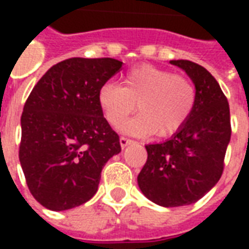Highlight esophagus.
Segmentation results:
<instances>
[{
    "label": "esophagus",
    "instance_id": "obj_1",
    "mask_svg": "<svg viewBox=\"0 0 249 249\" xmlns=\"http://www.w3.org/2000/svg\"><path fill=\"white\" fill-rule=\"evenodd\" d=\"M132 144V140L129 139H126V137H120V145L121 148H125V146H128Z\"/></svg>",
    "mask_w": 249,
    "mask_h": 249
}]
</instances>
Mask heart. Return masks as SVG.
<instances>
[{"label":"heart","mask_w":249,"mask_h":249,"mask_svg":"<svg viewBox=\"0 0 249 249\" xmlns=\"http://www.w3.org/2000/svg\"><path fill=\"white\" fill-rule=\"evenodd\" d=\"M196 103V89L188 77L159 66L139 65L126 71L123 87L108 82L98 92V105L113 128L136 110L140 116L124 126L126 133L167 137L187 124Z\"/></svg>","instance_id":"heart-1"}]
</instances>
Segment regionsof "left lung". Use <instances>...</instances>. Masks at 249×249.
Returning a JSON list of instances; mask_svg holds the SVG:
<instances>
[{"label": "left lung", "mask_w": 249, "mask_h": 249, "mask_svg": "<svg viewBox=\"0 0 249 249\" xmlns=\"http://www.w3.org/2000/svg\"><path fill=\"white\" fill-rule=\"evenodd\" d=\"M171 64L181 68L195 84V108L171 139L145 145L148 159L137 176L145 197L168 208L196 203L216 185L231 140L230 105L219 82L192 61Z\"/></svg>", "instance_id": "left-lung-1"}]
</instances>
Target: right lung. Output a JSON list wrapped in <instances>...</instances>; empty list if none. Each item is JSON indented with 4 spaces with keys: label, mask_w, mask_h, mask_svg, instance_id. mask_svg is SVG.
I'll return each mask as SVG.
<instances>
[{
    "label": "right lung",
    "mask_w": 249,
    "mask_h": 249,
    "mask_svg": "<svg viewBox=\"0 0 249 249\" xmlns=\"http://www.w3.org/2000/svg\"><path fill=\"white\" fill-rule=\"evenodd\" d=\"M121 66L114 58H69L52 66L26 100L19 162L30 193L45 208L87 203L104 165L121 152L98 105L100 89Z\"/></svg>",
    "instance_id": "add662e5"
}]
</instances>
